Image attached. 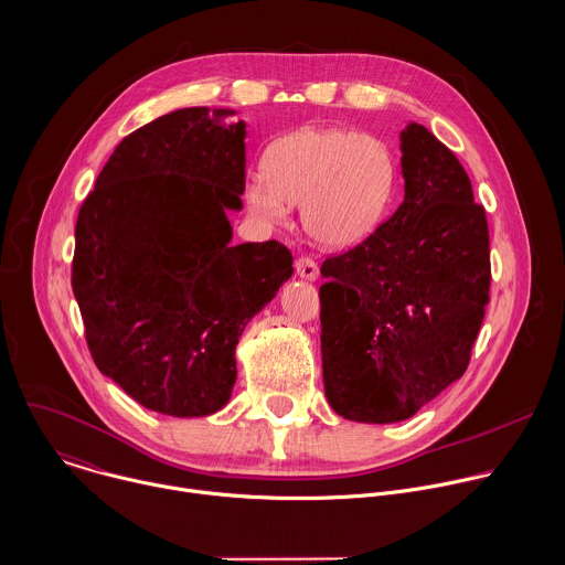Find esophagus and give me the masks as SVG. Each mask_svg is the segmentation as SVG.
<instances>
[{"label": "esophagus", "instance_id": "esophagus-1", "mask_svg": "<svg viewBox=\"0 0 565 565\" xmlns=\"http://www.w3.org/2000/svg\"><path fill=\"white\" fill-rule=\"evenodd\" d=\"M295 270H297V275H299L301 279H306V281H315V279L319 277V268H317V264H315L310 257H299V259L295 262Z\"/></svg>", "mask_w": 565, "mask_h": 565}]
</instances>
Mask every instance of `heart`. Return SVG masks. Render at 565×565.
I'll use <instances>...</instances> for the list:
<instances>
[{
	"label": "heart",
	"mask_w": 565,
	"mask_h": 565,
	"mask_svg": "<svg viewBox=\"0 0 565 565\" xmlns=\"http://www.w3.org/2000/svg\"><path fill=\"white\" fill-rule=\"evenodd\" d=\"M397 181V163L380 137L303 126L275 139L264 170L248 174L244 200L266 222H284L301 204L308 235L334 250L380 226Z\"/></svg>",
	"instance_id": "1"
}]
</instances>
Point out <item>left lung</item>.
<instances>
[{"instance_id": "obj_1", "label": "left lung", "mask_w": 565, "mask_h": 565, "mask_svg": "<svg viewBox=\"0 0 565 565\" xmlns=\"http://www.w3.org/2000/svg\"><path fill=\"white\" fill-rule=\"evenodd\" d=\"M399 141L402 206L321 266L326 399L359 424L404 422L461 380L488 303V222L463 166L417 121Z\"/></svg>"}]
</instances>
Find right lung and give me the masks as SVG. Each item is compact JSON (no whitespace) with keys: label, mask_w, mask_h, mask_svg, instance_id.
Returning <instances> with one entry per match:
<instances>
[{"label":"right lung","mask_w":565,"mask_h":565,"mask_svg":"<svg viewBox=\"0 0 565 565\" xmlns=\"http://www.w3.org/2000/svg\"><path fill=\"white\" fill-rule=\"evenodd\" d=\"M179 108L110 154L75 228L73 292L102 374L168 417L222 411L237 343L292 277L277 242L233 246L246 185V121Z\"/></svg>","instance_id":"right-lung-1"}]
</instances>
